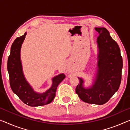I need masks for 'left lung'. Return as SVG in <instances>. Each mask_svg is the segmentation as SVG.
<instances>
[{
    "label": "left lung",
    "mask_w": 130,
    "mask_h": 130,
    "mask_svg": "<svg viewBox=\"0 0 130 130\" xmlns=\"http://www.w3.org/2000/svg\"><path fill=\"white\" fill-rule=\"evenodd\" d=\"M99 34L97 42L99 47L98 73L94 84L89 89L83 88V79L75 92L84 102L101 105L106 103L118 90L121 81L123 59L120 49L105 28H95Z\"/></svg>",
    "instance_id": "left-lung-1"
}]
</instances>
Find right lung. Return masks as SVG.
<instances>
[{
	"instance_id": "obj_1",
	"label": "right lung",
	"mask_w": 130,
	"mask_h": 130,
	"mask_svg": "<svg viewBox=\"0 0 130 130\" xmlns=\"http://www.w3.org/2000/svg\"><path fill=\"white\" fill-rule=\"evenodd\" d=\"M26 34L17 37L11 45L10 54L7 61L10 85L12 91L26 105L30 106H40L49 104L55 97L58 85L65 78L61 74L52 79V86L43 93L35 92L24 77L20 60V49Z\"/></svg>"
}]
</instances>
